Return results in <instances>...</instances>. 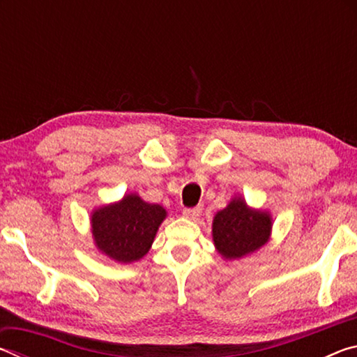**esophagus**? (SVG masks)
<instances>
[{"mask_svg": "<svg viewBox=\"0 0 357 357\" xmlns=\"http://www.w3.org/2000/svg\"><path fill=\"white\" fill-rule=\"evenodd\" d=\"M202 211H203V206L202 204H198L195 208H184L183 214L187 217V219H197V217L202 214Z\"/></svg>", "mask_w": 357, "mask_h": 357, "instance_id": "obj_1", "label": "esophagus"}]
</instances>
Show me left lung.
<instances>
[{"mask_svg": "<svg viewBox=\"0 0 357 357\" xmlns=\"http://www.w3.org/2000/svg\"><path fill=\"white\" fill-rule=\"evenodd\" d=\"M271 217L253 211L241 198L217 213L213 223L214 244L225 258H241L259 249L269 238Z\"/></svg>", "mask_w": 357, "mask_h": 357, "instance_id": "8db88e82", "label": "left lung"}]
</instances>
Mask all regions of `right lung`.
<instances>
[{
  "label": "right lung",
  "mask_w": 357,
  "mask_h": 357,
  "mask_svg": "<svg viewBox=\"0 0 357 357\" xmlns=\"http://www.w3.org/2000/svg\"><path fill=\"white\" fill-rule=\"evenodd\" d=\"M165 215L159 204L128 195L123 202L96 211L91 217L93 236L105 255L123 263L135 261L146 255Z\"/></svg>",
  "instance_id": "1"
}]
</instances>
